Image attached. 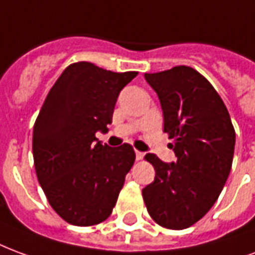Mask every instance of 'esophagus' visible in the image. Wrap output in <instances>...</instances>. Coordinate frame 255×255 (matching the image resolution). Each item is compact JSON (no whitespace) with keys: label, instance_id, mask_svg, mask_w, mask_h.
Masks as SVG:
<instances>
[{"label":"esophagus","instance_id":"34e87169","mask_svg":"<svg viewBox=\"0 0 255 255\" xmlns=\"http://www.w3.org/2000/svg\"><path fill=\"white\" fill-rule=\"evenodd\" d=\"M144 159V153L142 152H138V150H135V160H142Z\"/></svg>","mask_w":255,"mask_h":255}]
</instances>
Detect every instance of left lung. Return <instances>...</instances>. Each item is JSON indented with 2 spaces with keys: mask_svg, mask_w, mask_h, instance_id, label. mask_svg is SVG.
<instances>
[{
  "mask_svg": "<svg viewBox=\"0 0 255 255\" xmlns=\"http://www.w3.org/2000/svg\"><path fill=\"white\" fill-rule=\"evenodd\" d=\"M145 80L160 100L176 161L146 153L156 175L142 197L159 226L183 230L205 216L220 196L231 171L235 130L216 89L190 66L145 73Z\"/></svg>",
  "mask_w": 255,
  "mask_h": 255,
  "instance_id": "8db88e82",
  "label": "left lung"
}]
</instances>
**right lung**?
I'll list each match as a JSON object with an SVG mask.
<instances>
[{"label": "right lung", "mask_w": 255, "mask_h": 255, "mask_svg": "<svg viewBox=\"0 0 255 255\" xmlns=\"http://www.w3.org/2000/svg\"><path fill=\"white\" fill-rule=\"evenodd\" d=\"M135 76L91 62L69 65L36 118L32 152L38 181L54 211L73 226L105 222L134 163L131 145L111 148L95 134L109 130L120 92Z\"/></svg>", "instance_id": "1"}]
</instances>
